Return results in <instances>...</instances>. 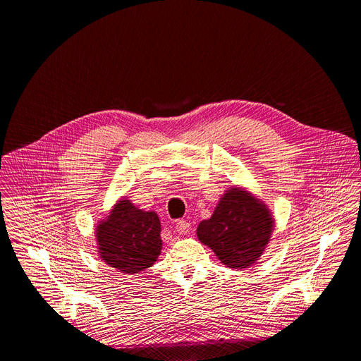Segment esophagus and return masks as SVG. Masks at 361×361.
Listing matches in <instances>:
<instances>
[{
	"label": "esophagus",
	"mask_w": 361,
	"mask_h": 361,
	"mask_svg": "<svg viewBox=\"0 0 361 361\" xmlns=\"http://www.w3.org/2000/svg\"><path fill=\"white\" fill-rule=\"evenodd\" d=\"M175 228H176V231H178L179 234H189V231H190V224L188 223V221L180 219V221H178V223H176Z\"/></svg>",
	"instance_id": "1"
}]
</instances>
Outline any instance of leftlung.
<instances>
[{
    "label": "left lung",
    "instance_id": "8db88e82",
    "mask_svg": "<svg viewBox=\"0 0 361 361\" xmlns=\"http://www.w3.org/2000/svg\"><path fill=\"white\" fill-rule=\"evenodd\" d=\"M273 228L267 205L247 189L233 186L219 198L211 218L201 221L197 235L227 267L247 269L264 253Z\"/></svg>",
    "mask_w": 361,
    "mask_h": 361
}]
</instances>
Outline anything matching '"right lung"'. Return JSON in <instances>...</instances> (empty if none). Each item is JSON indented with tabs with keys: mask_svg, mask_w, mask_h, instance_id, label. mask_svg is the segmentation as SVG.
Instances as JSON below:
<instances>
[{
	"mask_svg": "<svg viewBox=\"0 0 361 361\" xmlns=\"http://www.w3.org/2000/svg\"><path fill=\"white\" fill-rule=\"evenodd\" d=\"M160 219L123 197L95 228L99 259L121 273L134 274L154 264L161 252Z\"/></svg>",
	"mask_w": 361,
	"mask_h": 361,
	"instance_id": "1",
	"label": "right lung"
}]
</instances>
